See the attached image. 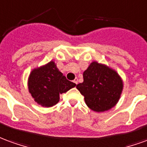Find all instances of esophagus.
Returning <instances> with one entry per match:
<instances>
[{
	"label": "esophagus",
	"mask_w": 147,
	"mask_h": 147,
	"mask_svg": "<svg viewBox=\"0 0 147 147\" xmlns=\"http://www.w3.org/2000/svg\"><path fill=\"white\" fill-rule=\"evenodd\" d=\"M74 83H75L76 84H78V78H76L74 80Z\"/></svg>",
	"instance_id": "obj_1"
}]
</instances>
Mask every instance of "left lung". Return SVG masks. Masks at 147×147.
<instances>
[{
	"label": "left lung",
	"instance_id": "8db88e82",
	"mask_svg": "<svg viewBox=\"0 0 147 147\" xmlns=\"http://www.w3.org/2000/svg\"><path fill=\"white\" fill-rule=\"evenodd\" d=\"M83 78L84 81L78 84L77 88L91 110L104 112L115 107L124 85L114 69L94 61L83 73Z\"/></svg>",
	"mask_w": 147,
	"mask_h": 147
}]
</instances>
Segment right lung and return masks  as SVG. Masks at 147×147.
Returning a JSON list of instances; mask_svg holds the SVG:
<instances>
[{
    "label": "right lung",
    "mask_w": 147,
    "mask_h": 147,
    "mask_svg": "<svg viewBox=\"0 0 147 147\" xmlns=\"http://www.w3.org/2000/svg\"><path fill=\"white\" fill-rule=\"evenodd\" d=\"M75 86L76 84L66 79L53 61L33 69L28 78L29 92L34 101L45 107L57 104L59 94Z\"/></svg>",
    "instance_id": "right-lung-1"
}]
</instances>
